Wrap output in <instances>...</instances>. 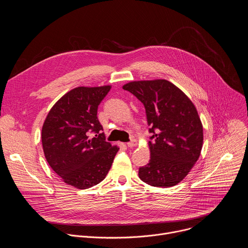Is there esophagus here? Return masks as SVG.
Instances as JSON below:
<instances>
[{
  "label": "esophagus",
  "instance_id": "34e87169",
  "mask_svg": "<svg viewBox=\"0 0 248 248\" xmlns=\"http://www.w3.org/2000/svg\"><path fill=\"white\" fill-rule=\"evenodd\" d=\"M126 145H127V147H129V148H132V147L136 146V140H135V139H131V140L129 141V142L126 143Z\"/></svg>",
  "mask_w": 248,
  "mask_h": 248
}]
</instances>
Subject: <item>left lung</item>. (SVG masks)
I'll use <instances>...</instances> for the list:
<instances>
[{"label": "left lung", "instance_id": "8db88e82", "mask_svg": "<svg viewBox=\"0 0 248 248\" xmlns=\"http://www.w3.org/2000/svg\"><path fill=\"white\" fill-rule=\"evenodd\" d=\"M144 105L152 133L150 161L140 167L141 181L170 187L182 182L200 156L203 127L190 99L166 79L132 81L123 86Z\"/></svg>", "mask_w": 248, "mask_h": 248}]
</instances>
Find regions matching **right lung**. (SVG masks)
<instances>
[{
  "label": "right lung",
  "instance_id": "right-lung-1",
  "mask_svg": "<svg viewBox=\"0 0 248 248\" xmlns=\"http://www.w3.org/2000/svg\"><path fill=\"white\" fill-rule=\"evenodd\" d=\"M111 86L77 87L50 110L42 127L45 158L61 179L79 189L101 183L119 147L105 140L98 106Z\"/></svg>",
  "mask_w": 248,
  "mask_h": 248
}]
</instances>
